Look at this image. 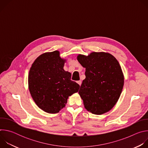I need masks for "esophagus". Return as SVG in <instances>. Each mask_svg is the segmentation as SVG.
I'll return each mask as SVG.
<instances>
[{"label":"esophagus","mask_w":148,"mask_h":148,"mask_svg":"<svg viewBox=\"0 0 148 148\" xmlns=\"http://www.w3.org/2000/svg\"><path fill=\"white\" fill-rule=\"evenodd\" d=\"M77 83L79 84V85L81 86V83H82L81 81H80V80H79V81H77Z\"/></svg>","instance_id":"34e87169"}]
</instances>
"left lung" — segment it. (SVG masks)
Here are the masks:
<instances>
[{"label":"left lung","instance_id":"obj_1","mask_svg":"<svg viewBox=\"0 0 148 148\" xmlns=\"http://www.w3.org/2000/svg\"><path fill=\"white\" fill-rule=\"evenodd\" d=\"M77 60L86 68V78L78 92L84 107L95 115L108 112L119 98L124 84L118 60L105 52H92L88 56L79 54Z\"/></svg>","mask_w":148,"mask_h":148}]
</instances>
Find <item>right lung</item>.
<instances>
[{
  "mask_svg": "<svg viewBox=\"0 0 148 148\" xmlns=\"http://www.w3.org/2000/svg\"><path fill=\"white\" fill-rule=\"evenodd\" d=\"M65 62L56 50L40 55L30 69V94L37 106L47 113H58L65 107L69 97L79 90L78 84L71 80V74L63 69Z\"/></svg>",
  "mask_w": 148,
  "mask_h": 148,
  "instance_id": "right-lung-1",
  "label": "right lung"
}]
</instances>
